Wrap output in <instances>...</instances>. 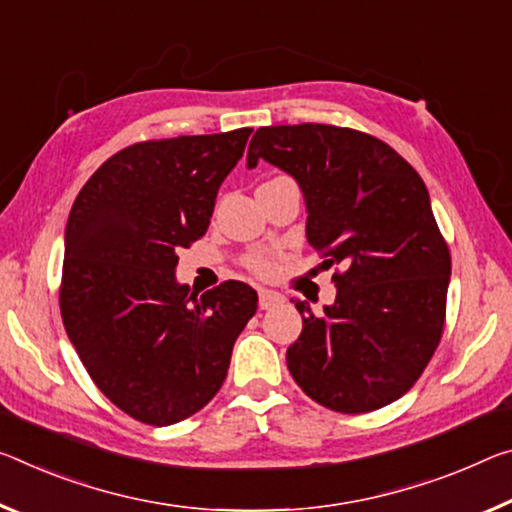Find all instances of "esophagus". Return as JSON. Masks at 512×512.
<instances>
[{
    "mask_svg": "<svg viewBox=\"0 0 512 512\" xmlns=\"http://www.w3.org/2000/svg\"><path fill=\"white\" fill-rule=\"evenodd\" d=\"M282 303H285V298H282L278 291L259 289V310H271V307H278Z\"/></svg>",
    "mask_w": 512,
    "mask_h": 512,
    "instance_id": "34e87169",
    "label": "esophagus"
}]
</instances>
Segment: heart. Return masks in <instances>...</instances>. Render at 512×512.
Returning a JSON list of instances; mask_svg holds the SVG:
<instances>
[{
    "label": "heart",
    "instance_id": "1",
    "mask_svg": "<svg viewBox=\"0 0 512 512\" xmlns=\"http://www.w3.org/2000/svg\"><path fill=\"white\" fill-rule=\"evenodd\" d=\"M248 266H250V269H253L255 273H259V275H269V273L275 269L271 255H266V253H257V255L250 257V259H248Z\"/></svg>",
    "mask_w": 512,
    "mask_h": 512
}]
</instances>
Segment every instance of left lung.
I'll use <instances>...</instances> for the list:
<instances>
[{
    "label": "left lung",
    "instance_id": "obj_1",
    "mask_svg": "<svg viewBox=\"0 0 512 512\" xmlns=\"http://www.w3.org/2000/svg\"><path fill=\"white\" fill-rule=\"evenodd\" d=\"M259 159L294 177L307 241L342 269L323 312L294 300L303 332L287 348L291 376L344 415L401 399L440 344L451 278L424 180L387 143L332 125L259 127L246 166Z\"/></svg>",
    "mask_w": 512,
    "mask_h": 512
}]
</instances>
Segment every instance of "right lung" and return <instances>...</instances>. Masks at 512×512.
Returning <instances> with one entry per match:
<instances>
[{
  "mask_svg": "<svg viewBox=\"0 0 512 512\" xmlns=\"http://www.w3.org/2000/svg\"><path fill=\"white\" fill-rule=\"evenodd\" d=\"M253 129L136 143L79 191L66 225L61 316L102 394L170 426L214 399L257 291L227 280L200 298L177 253L207 232L218 186Z\"/></svg>",
  "mask_w": 512,
  "mask_h": 512,
  "instance_id": "1",
  "label": "right lung"
}]
</instances>
